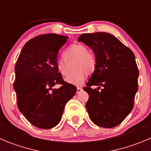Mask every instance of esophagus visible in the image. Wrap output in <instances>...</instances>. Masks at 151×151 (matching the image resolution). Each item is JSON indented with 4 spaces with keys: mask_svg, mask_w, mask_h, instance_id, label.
I'll use <instances>...</instances> for the list:
<instances>
[{
    "mask_svg": "<svg viewBox=\"0 0 151 151\" xmlns=\"http://www.w3.org/2000/svg\"><path fill=\"white\" fill-rule=\"evenodd\" d=\"M82 90H83V89L81 88V87H77V91H76V93H80L81 91H82Z\"/></svg>",
    "mask_w": 151,
    "mask_h": 151,
    "instance_id": "34e87169",
    "label": "esophagus"
}]
</instances>
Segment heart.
I'll list each match as a JSON object with an SVG mask.
<instances>
[{
  "mask_svg": "<svg viewBox=\"0 0 151 151\" xmlns=\"http://www.w3.org/2000/svg\"><path fill=\"white\" fill-rule=\"evenodd\" d=\"M64 58L57 60L55 67L61 76L67 78L70 84H80L83 82L87 75H91L96 69V58L93 53L89 52L86 46L81 44H76L70 46L64 51Z\"/></svg>",
  "mask_w": 151,
  "mask_h": 151,
  "instance_id": "heart-1",
  "label": "heart"
}]
</instances>
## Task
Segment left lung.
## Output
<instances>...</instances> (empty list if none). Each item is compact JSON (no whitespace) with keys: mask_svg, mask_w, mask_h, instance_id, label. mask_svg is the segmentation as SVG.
I'll return each mask as SVG.
<instances>
[{"mask_svg":"<svg viewBox=\"0 0 151 151\" xmlns=\"http://www.w3.org/2000/svg\"><path fill=\"white\" fill-rule=\"evenodd\" d=\"M93 50L96 69L84 90L86 108L94 124L105 128L119 125L133 110L139 70L132 50L107 32L82 34L78 38ZM92 86H99L97 90ZM103 87L100 91L98 90Z\"/></svg>","mask_w":151,"mask_h":151,"instance_id":"obj_1","label":"left lung"}]
</instances>
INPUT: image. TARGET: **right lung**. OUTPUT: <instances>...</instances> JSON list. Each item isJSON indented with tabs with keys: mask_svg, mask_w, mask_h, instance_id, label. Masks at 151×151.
Segmentation results:
<instances>
[{
	"mask_svg": "<svg viewBox=\"0 0 151 151\" xmlns=\"http://www.w3.org/2000/svg\"><path fill=\"white\" fill-rule=\"evenodd\" d=\"M68 37L57 34L40 35L27 41L15 67L14 89L20 111L32 125L41 129L60 122L64 107L76 93L57 71L58 52ZM61 84L58 89L52 87Z\"/></svg>",
	"mask_w": 151,
	"mask_h": 151,
	"instance_id": "add662e5",
	"label": "right lung"
}]
</instances>
